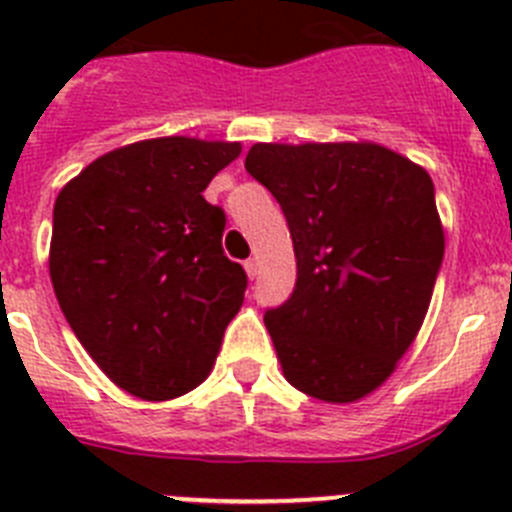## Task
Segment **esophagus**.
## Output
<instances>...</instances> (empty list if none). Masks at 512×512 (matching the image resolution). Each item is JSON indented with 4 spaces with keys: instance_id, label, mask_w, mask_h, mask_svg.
<instances>
[{
    "instance_id": "esophagus-1",
    "label": "esophagus",
    "mask_w": 512,
    "mask_h": 512,
    "mask_svg": "<svg viewBox=\"0 0 512 512\" xmlns=\"http://www.w3.org/2000/svg\"><path fill=\"white\" fill-rule=\"evenodd\" d=\"M243 269H246L248 279H256V274H259V264H256V259H248L246 264H243Z\"/></svg>"
}]
</instances>
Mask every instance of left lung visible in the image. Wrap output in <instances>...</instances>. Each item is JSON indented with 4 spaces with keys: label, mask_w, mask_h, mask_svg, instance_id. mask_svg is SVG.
Segmentation results:
<instances>
[{
    "label": "left lung",
    "mask_w": 512,
    "mask_h": 512,
    "mask_svg": "<svg viewBox=\"0 0 512 512\" xmlns=\"http://www.w3.org/2000/svg\"><path fill=\"white\" fill-rule=\"evenodd\" d=\"M246 171L295 243V292L264 315L284 377L333 405L372 395L413 346L441 269L431 176L369 140L256 143Z\"/></svg>",
    "instance_id": "obj_1"
}]
</instances>
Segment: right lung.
<instances>
[{
    "label": "right lung",
    "mask_w": 512,
    "mask_h": 512,
    "mask_svg": "<svg viewBox=\"0 0 512 512\" xmlns=\"http://www.w3.org/2000/svg\"><path fill=\"white\" fill-rule=\"evenodd\" d=\"M241 143L187 135L104 153L58 192L51 282L71 330L120 390L148 402L207 379L243 305L225 212L202 197Z\"/></svg>",
    "instance_id": "obj_1"
}]
</instances>
